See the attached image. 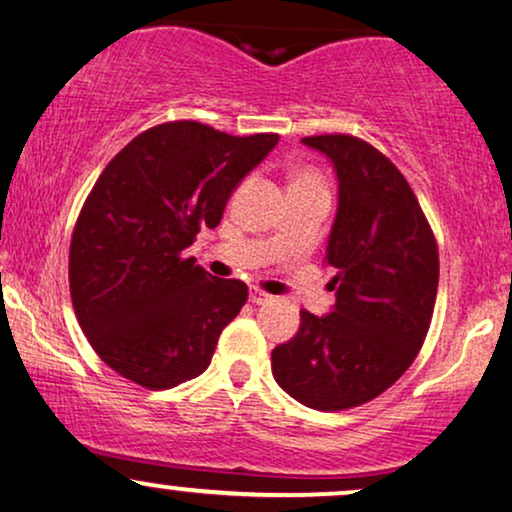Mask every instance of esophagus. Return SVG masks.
Returning <instances> with one entry per match:
<instances>
[{
	"label": "esophagus",
	"instance_id": "1",
	"mask_svg": "<svg viewBox=\"0 0 512 512\" xmlns=\"http://www.w3.org/2000/svg\"><path fill=\"white\" fill-rule=\"evenodd\" d=\"M249 299H251V302H254V304H268V302H273V294L258 290V287H251Z\"/></svg>",
	"mask_w": 512,
	"mask_h": 512
}]
</instances>
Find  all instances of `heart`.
Instances as JSON below:
<instances>
[{
    "label": "heart",
    "mask_w": 512,
    "mask_h": 512,
    "mask_svg": "<svg viewBox=\"0 0 512 512\" xmlns=\"http://www.w3.org/2000/svg\"><path fill=\"white\" fill-rule=\"evenodd\" d=\"M302 182H323V179L318 177V172H314V170H299L297 174H294L292 184H302Z\"/></svg>",
    "instance_id": "b5f03b06"
}]
</instances>
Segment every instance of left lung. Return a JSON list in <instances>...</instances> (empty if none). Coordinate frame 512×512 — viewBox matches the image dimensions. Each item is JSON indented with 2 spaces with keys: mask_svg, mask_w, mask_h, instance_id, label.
Instances as JSON below:
<instances>
[{
  "mask_svg": "<svg viewBox=\"0 0 512 512\" xmlns=\"http://www.w3.org/2000/svg\"><path fill=\"white\" fill-rule=\"evenodd\" d=\"M333 160L338 218L323 261L335 309H302L297 335L273 350L278 386L311 410L378 398L410 369L434 316L438 244L412 186L381 150L352 134L306 136Z\"/></svg>",
  "mask_w": 512,
  "mask_h": 512,
  "instance_id": "left-lung-1",
  "label": "left lung"
}]
</instances>
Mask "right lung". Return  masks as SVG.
<instances>
[{"mask_svg": "<svg viewBox=\"0 0 512 512\" xmlns=\"http://www.w3.org/2000/svg\"><path fill=\"white\" fill-rule=\"evenodd\" d=\"M275 143L165 122L126 143L90 189L71 234V304L90 347L126 381L165 390L208 369L249 287L182 251L220 225L234 186Z\"/></svg>", "mask_w": 512, "mask_h": 512, "instance_id": "right-lung-1", "label": "right lung"}]
</instances>
